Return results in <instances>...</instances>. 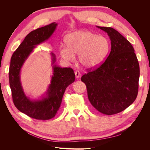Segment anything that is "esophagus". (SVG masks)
<instances>
[{"label":"esophagus","instance_id":"obj_1","mask_svg":"<svg viewBox=\"0 0 150 150\" xmlns=\"http://www.w3.org/2000/svg\"><path fill=\"white\" fill-rule=\"evenodd\" d=\"M74 73H75V76H76V78H79V77L81 76L80 72H79V71H76Z\"/></svg>","mask_w":150,"mask_h":150}]
</instances>
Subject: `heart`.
<instances>
[{"instance_id":"obj_1","label":"heart","mask_w":150,"mask_h":150,"mask_svg":"<svg viewBox=\"0 0 150 150\" xmlns=\"http://www.w3.org/2000/svg\"><path fill=\"white\" fill-rule=\"evenodd\" d=\"M67 44L60 49L62 57L67 61L75 59L79 54V61L85 68H93L103 61L110 50V42L104 36L88 30H77L68 34Z\"/></svg>"}]
</instances>
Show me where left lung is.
Segmentation results:
<instances>
[{
	"instance_id": "left-lung-1",
	"label": "left lung",
	"mask_w": 150,
	"mask_h": 150,
	"mask_svg": "<svg viewBox=\"0 0 150 150\" xmlns=\"http://www.w3.org/2000/svg\"><path fill=\"white\" fill-rule=\"evenodd\" d=\"M106 33L111 44L106 61L81 77L93 106L112 115L125 110L137 97L139 66L132 45L116 30L96 26Z\"/></svg>"
}]
</instances>
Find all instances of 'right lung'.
<instances>
[{
  "label": "right lung",
  "mask_w": 150,
  "mask_h": 150,
  "mask_svg": "<svg viewBox=\"0 0 150 150\" xmlns=\"http://www.w3.org/2000/svg\"><path fill=\"white\" fill-rule=\"evenodd\" d=\"M57 26V23L52 22L30 32L13 53L11 59L8 78L13 104L21 112L36 120H47L55 116L66 89L75 81L73 69L62 68L55 64L56 55L51 52L53 72L46 92L40 98L32 99L27 96L22 88L21 80L22 66L37 46L51 38Z\"/></svg>",
  "instance_id": "obj_1"
}]
</instances>
